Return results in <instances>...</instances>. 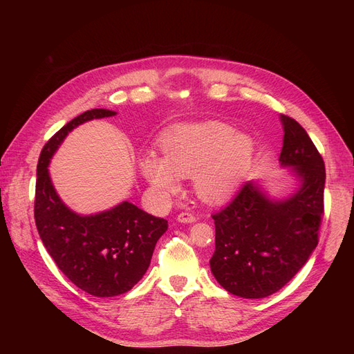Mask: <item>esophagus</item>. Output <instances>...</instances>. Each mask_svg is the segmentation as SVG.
I'll list each match as a JSON object with an SVG mask.
<instances>
[{
	"mask_svg": "<svg viewBox=\"0 0 354 354\" xmlns=\"http://www.w3.org/2000/svg\"><path fill=\"white\" fill-rule=\"evenodd\" d=\"M177 221L178 223H195L196 221V217L194 216V214L190 212H181L177 216Z\"/></svg>",
	"mask_w": 354,
	"mask_h": 354,
	"instance_id": "obj_1",
	"label": "esophagus"
}]
</instances>
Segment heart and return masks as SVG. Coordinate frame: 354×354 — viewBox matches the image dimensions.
Returning <instances> with one entry per match:
<instances>
[{
  "instance_id": "1",
  "label": "heart",
  "mask_w": 354,
  "mask_h": 354,
  "mask_svg": "<svg viewBox=\"0 0 354 354\" xmlns=\"http://www.w3.org/2000/svg\"><path fill=\"white\" fill-rule=\"evenodd\" d=\"M159 149L160 158L147 153L138 160L147 183L168 196L178 190V178L194 177L196 196L208 205L236 195L255 155L248 134L220 121L177 125L162 136Z\"/></svg>"
}]
</instances>
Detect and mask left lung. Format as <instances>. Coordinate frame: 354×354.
<instances>
[{
    "label": "left lung",
    "mask_w": 354,
    "mask_h": 354,
    "mask_svg": "<svg viewBox=\"0 0 354 354\" xmlns=\"http://www.w3.org/2000/svg\"><path fill=\"white\" fill-rule=\"evenodd\" d=\"M282 168L297 187L276 198L261 181H248L229 205L214 214L216 251L209 267L227 292L266 298L282 289L317 245L324 216L325 164L307 131L281 115Z\"/></svg>",
    "instance_id": "obj_1"
}]
</instances>
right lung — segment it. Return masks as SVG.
Listing matches in <instances>:
<instances>
[{"mask_svg": "<svg viewBox=\"0 0 354 354\" xmlns=\"http://www.w3.org/2000/svg\"><path fill=\"white\" fill-rule=\"evenodd\" d=\"M115 115L109 109H91L73 118L47 142L37 167L35 223L39 238L63 274L94 297L130 291L145 276L155 245L168 229L167 220L128 201L84 216L71 209L53 186L48 165L66 136L84 122Z\"/></svg>", "mask_w": 354, "mask_h": 354, "instance_id": "1", "label": "right lung"}]
</instances>
